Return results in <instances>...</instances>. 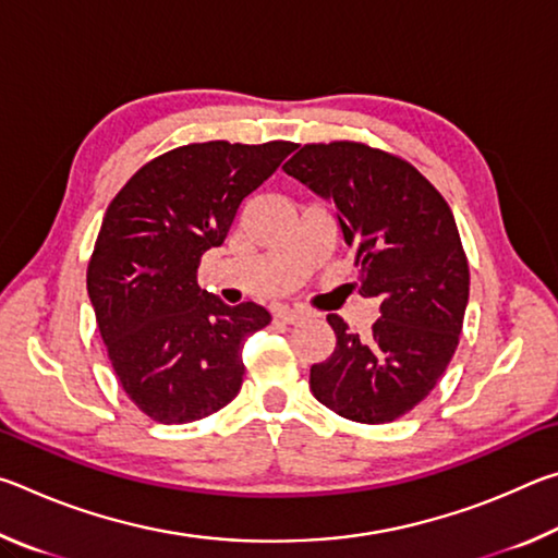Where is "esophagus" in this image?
<instances>
[{"instance_id":"obj_1","label":"esophagus","mask_w":558,"mask_h":558,"mask_svg":"<svg viewBox=\"0 0 558 558\" xmlns=\"http://www.w3.org/2000/svg\"><path fill=\"white\" fill-rule=\"evenodd\" d=\"M278 317L288 325H298V323H305V319H310V313H305L302 307H280Z\"/></svg>"}]
</instances>
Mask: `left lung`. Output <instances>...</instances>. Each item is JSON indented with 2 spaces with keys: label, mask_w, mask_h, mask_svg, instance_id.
<instances>
[{
  "label": "left lung",
  "mask_w": 558,
  "mask_h": 558,
  "mask_svg": "<svg viewBox=\"0 0 558 558\" xmlns=\"http://www.w3.org/2000/svg\"><path fill=\"white\" fill-rule=\"evenodd\" d=\"M282 169L335 204L359 295L381 310L369 337L327 315L337 347L313 364L310 389L349 421L401 418L438 384L462 332L470 268L450 206L413 165L362 143L305 145Z\"/></svg>",
  "instance_id": "obj_1"
}]
</instances>
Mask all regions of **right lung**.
Listing matches in <instances>:
<instances>
[{"label":"right lung","instance_id":"1","mask_svg":"<svg viewBox=\"0 0 558 558\" xmlns=\"http://www.w3.org/2000/svg\"><path fill=\"white\" fill-rule=\"evenodd\" d=\"M298 145L214 140L147 162L110 202L88 263V298L130 401L159 423H192L235 399L243 342L270 323L256 302L226 305L196 270L248 194Z\"/></svg>","mask_w":558,"mask_h":558}]
</instances>
